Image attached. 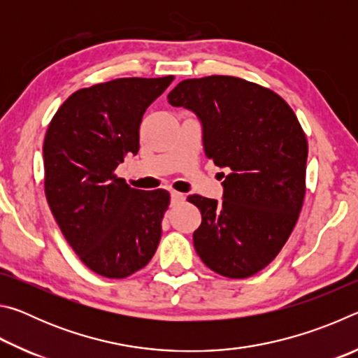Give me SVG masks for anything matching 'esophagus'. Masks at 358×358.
Masks as SVG:
<instances>
[{"mask_svg":"<svg viewBox=\"0 0 358 358\" xmlns=\"http://www.w3.org/2000/svg\"><path fill=\"white\" fill-rule=\"evenodd\" d=\"M183 201H185V194L177 192V191H172L171 192V202H172V205L178 203V202H183Z\"/></svg>","mask_w":358,"mask_h":358,"instance_id":"1","label":"esophagus"}]
</instances>
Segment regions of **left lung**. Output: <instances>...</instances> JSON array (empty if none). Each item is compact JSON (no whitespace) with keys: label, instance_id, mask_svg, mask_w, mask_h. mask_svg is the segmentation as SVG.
<instances>
[{"label":"left lung","instance_id":"obj_1","mask_svg":"<svg viewBox=\"0 0 358 358\" xmlns=\"http://www.w3.org/2000/svg\"><path fill=\"white\" fill-rule=\"evenodd\" d=\"M167 99L196 113L205 155L229 172L222 201L187 197L202 213L192 235L199 257L226 278L256 275L287 241L305 199L308 142L299 120L281 96L230 76L187 78Z\"/></svg>","mask_w":358,"mask_h":358}]
</instances>
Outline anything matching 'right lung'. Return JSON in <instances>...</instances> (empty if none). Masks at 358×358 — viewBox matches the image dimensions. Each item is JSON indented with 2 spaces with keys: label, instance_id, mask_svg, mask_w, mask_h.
<instances>
[{
  "label": "right lung",
  "instance_id": "add662e5",
  "mask_svg": "<svg viewBox=\"0 0 358 358\" xmlns=\"http://www.w3.org/2000/svg\"><path fill=\"white\" fill-rule=\"evenodd\" d=\"M172 80L131 77L82 88L48 124L42 148L48 207L72 250L101 276L136 273L159 245L169 192L132 189L113 172L137 155L143 113Z\"/></svg>",
  "mask_w": 358,
  "mask_h": 358
}]
</instances>
